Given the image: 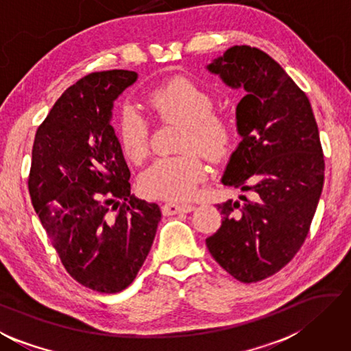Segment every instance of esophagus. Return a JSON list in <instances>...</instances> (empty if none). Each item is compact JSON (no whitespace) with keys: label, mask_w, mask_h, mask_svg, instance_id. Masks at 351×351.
Here are the masks:
<instances>
[{"label":"esophagus","mask_w":351,"mask_h":351,"mask_svg":"<svg viewBox=\"0 0 351 351\" xmlns=\"http://www.w3.org/2000/svg\"><path fill=\"white\" fill-rule=\"evenodd\" d=\"M195 207L192 204H178V202H165L162 206V213L164 215H178V213H189L192 212Z\"/></svg>","instance_id":"1"}]
</instances>
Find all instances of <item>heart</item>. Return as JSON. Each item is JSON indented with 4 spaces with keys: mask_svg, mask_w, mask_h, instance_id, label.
<instances>
[{
    "mask_svg": "<svg viewBox=\"0 0 351 351\" xmlns=\"http://www.w3.org/2000/svg\"><path fill=\"white\" fill-rule=\"evenodd\" d=\"M145 104L162 121L184 125L181 150L184 155L161 158L139 178V187L150 197L181 201L195 193L207 175L206 164L195 150L221 161L230 152L234 139L232 119L213 112L212 93L187 78H175L147 93ZM123 154L133 164L149 156V129L136 113L125 112L118 127Z\"/></svg>",
    "mask_w": 351,
    "mask_h": 351,
    "instance_id": "heart-1",
    "label": "heart"
}]
</instances>
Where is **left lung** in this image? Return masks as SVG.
Wrapping results in <instances>:
<instances>
[{"label":"left lung","instance_id":"obj_1","mask_svg":"<svg viewBox=\"0 0 351 351\" xmlns=\"http://www.w3.org/2000/svg\"><path fill=\"white\" fill-rule=\"evenodd\" d=\"M232 88L241 143L221 182L250 197L218 204L219 230L206 239L216 263L241 282L275 275L307 238L324 186V155L310 101L263 50L233 46L207 66Z\"/></svg>","mask_w":351,"mask_h":351}]
</instances>
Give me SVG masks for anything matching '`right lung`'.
<instances>
[{"mask_svg":"<svg viewBox=\"0 0 351 351\" xmlns=\"http://www.w3.org/2000/svg\"><path fill=\"white\" fill-rule=\"evenodd\" d=\"M130 70L95 72L61 95L38 127L29 193L75 281L118 293L136 278L161 221L158 204L130 195V170L110 125Z\"/></svg>","mask_w":351,"mask_h":351,"instance_id":"obj_1","label":"right lung"}]
</instances>
